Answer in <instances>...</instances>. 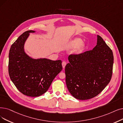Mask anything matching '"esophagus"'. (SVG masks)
I'll list each match as a JSON object with an SVG mask.
<instances>
[{
    "instance_id": "obj_1",
    "label": "esophagus",
    "mask_w": 123,
    "mask_h": 123,
    "mask_svg": "<svg viewBox=\"0 0 123 123\" xmlns=\"http://www.w3.org/2000/svg\"><path fill=\"white\" fill-rule=\"evenodd\" d=\"M62 67H63V68L64 69L65 68V67L66 65V62L65 61H63L62 63Z\"/></svg>"
}]
</instances>
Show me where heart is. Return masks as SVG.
Instances as JSON below:
<instances>
[{"instance_id":"1","label":"heart","mask_w":123,"mask_h":123,"mask_svg":"<svg viewBox=\"0 0 123 123\" xmlns=\"http://www.w3.org/2000/svg\"><path fill=\"white\" fill-rule=\"evenodd\" d=\"M82 43L83 41L81 39L75 38L70 42V43H69V46L71 48H76L80 45V46L78 48V51L81 52L84 48V45H81L82 44Z\"/></svg>"}]
</instances>
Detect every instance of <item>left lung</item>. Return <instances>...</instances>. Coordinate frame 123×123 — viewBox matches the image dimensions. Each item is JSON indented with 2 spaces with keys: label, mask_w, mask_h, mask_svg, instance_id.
<instances>
[{
  "label": "left lung",
  "mask_w": 123,
  "mask_h": 123,
  "mask_svg": "<svg viewBox=\"0 0 123 123\" xmlns=\"http://www.w3.org/2000/svg\"><path fill=\"white\" fill-rule=\"evenodd\" d=\"M68 60L65 69L66 83L69 92L76 99L86 100L96 97L110 82L113 53L99 35L92 50L71 54Z\"/></svg>",
  "instance_id": "8db88e82"
}]
</instances>
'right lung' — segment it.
<instances>
[{
	"mask_svg": "<svg viewBox=\"0 0 123 123\" xmlns=\"http://www.w3.org/2000/svg\"><path fill=\"white\" fill-rule=\"evenodd\" d=\"M34 32L25 31L13 43L9 50L8 62V73L12 82L21 93L31 97L45 93L62 70L61 60L34 59L25 54V43L29 33Z\"/></svg>",
	"mask_w": 123,
	"mask_h": 123,
	"instance_id": "obj_1",
	"label": "right lung"
}]
</instances>
